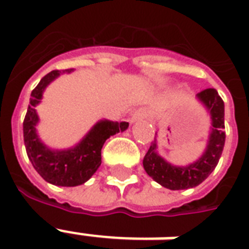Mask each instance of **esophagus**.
<instances>
[{"label": "esophagus", "instance_id": "34e87169", "mask_svg": "<svg viewBox=\"0 0 249 249\" xmlns=\"http://www.w3.org/2000/svg\"><path fill=\"white\" fill-rule=\"evenodd\" d=\"M149 115H151V111H149L147 107H140V109L134 111V114H132L131 118H130V122L134 123L136 122V121H139V119H145V118H148Z\"/></svg>", "mask_w": 249, "mask_h": 249}]
</instances>
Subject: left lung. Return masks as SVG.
Instances as JSON below:
<instances>
[{"label":"left lung","instance_id":"8db88e82","mask_svg":"<svg viewBox=\"0 0 249 249\" xmlns=\"http://www.w3.org/2000/svg\"><path fill=\"white\" fill-rule=\"evenodd\" d=\"M197 98L210 111L213 131L209 138L207 148L197 161L186 167H175L160 158L156 152V142L151 144L143 159V167L149 177L161 186L171 190H181L197 186L206 180L218 165L223 151L224 132V104L218 91L213 88L199 91Z\"/></svg>","mask_w":249,"mask_h":249}]
</instances>
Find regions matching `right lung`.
Instances as JSON below:
<instances>
[{
  "label": "right lung",
  "instance_id": "add662e5",
  "mask_svg": "<svg viewBox=\"0 0 249 249\" xmlns=\"http://www.w3.org/2000/svg\"><path fill=\"white\" fill-rule=\"evenodd\" d=\"M65 71H52L40 80L36 88L31 91V98L25 121H23V140L26 152L35 171L43 180L57 186H77L87 182L96 173L101 165V149L107 138L119 131H124L128 123L101 121L88 132L87 136L74 148L65 151H52L47 148L36 135V123L39 118L35 106L42 100L46 87Z\"/></svg>",
  "mask_w": 249,
  "mask_h": 249
}]
</instances>
